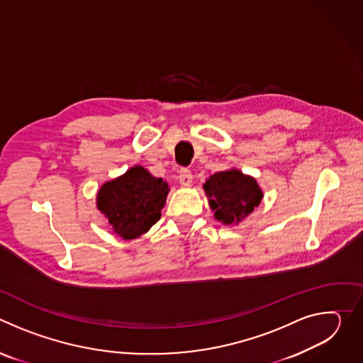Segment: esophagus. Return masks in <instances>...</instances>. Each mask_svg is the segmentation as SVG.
<instances>
[{"label":"esophagus","mask_w":363,"mask_h":363,"mask_svg":"<svg viewBox=\"0 0 363 363\" xmlns=\"http://www.w3.org/2000/svg\"><path fill=\"white\" fill-rule=\"evenodd\" d=\"M178 181H179V184L182 185V186H189L191 184H192V174H191V171H188V169H182L181 172H179V175H178Z\"/></svg>","instance_id":"esophagus-1"}]
</instances>
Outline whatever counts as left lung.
I'll use <instances>...</instances> for the list:
<instances>
[{"instance_id": "1", "label": "left lung", "mask_w": 363, "mask_h": 363, "mask_svg": "<svg viewBox=\"0 0 363 363\" xmlns=\"http://www.w3.org/2000/svg\"><path fill=\"white\" fill-rule=\"evenodd\" d=\"M214 218L224 225H237L245 220L264 194L254 177L242 174L237 168L211 175L202 185Z\"/></svg>"}]
</instances>
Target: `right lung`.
Listing matches in <instances>:
<instances>
[{
    "instance_id": "right-lung-1",
    "label": "right lung",
    "mask_w": 363,
    "mask_h": 363,
    "mask_svg": "<svg viewBox=\"0 0 363 363\" xmlns=\"http://www.w3.org/2000/svg\"><path fill=\"white\" fill-rule=\"evenodd\" d=\"M168 192V182L135 165L99 188L96 206L116 235L135 240L158 223Z\"/></svg>"
}]
</instances>
